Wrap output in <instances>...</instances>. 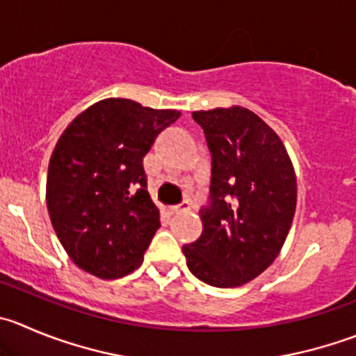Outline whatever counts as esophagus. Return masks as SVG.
I'll return each instance as SVG.
<instances>
[{"mask_svg": "<svg viewBox=\"0 0 356 356\" xmlns=\"http://www.w3.org/2000/svg\"><path fill=\"white\" fill-rule=\"evenodd\" d=\"M187 209H191V201H181L180 204H175L169 208V211L175 215V213H181V211H187Z\"/></svg>", "mask_w": 356, "mask_h": 356, "instance_id": "34e87169", "label": "esophagus"}]
</instances>
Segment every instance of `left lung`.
Wrapping results in <instances>:
<instances>
[{"label":"left lung","mask_w":356,"mask_h":356,"mask_svg":"<svg viewBox=\"0 0 356 356\" xmlns=\"http://www.w3.org/2000/svg\"><path fill=\"white\" fill-rule=\"evenodd\" d=\"M211 154L202 234L185 245L187 267L218 289L252 282L276 259L292 225L297 181L285 145L241 106L192 113Z\"/></svg>","instance_id":"obj_1"}]
</instances>
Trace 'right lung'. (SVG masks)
<instances>
[{"label":"right lung","mask_w":356,"mask_h":356,"mask_svg":"<svg viewBox=\"0 0 356 356\" xmlns=\"http://www.w3.org/2000/svg\"><path fill=\"white\" fill-rule=\"evenodd\" d=\"M180 111L122 97L74 118L50 157L47 208L76 266L103 280L133 273L161 227L143 159Z\"/></svg>","instance_id":"add662e5"}]
</instances>
